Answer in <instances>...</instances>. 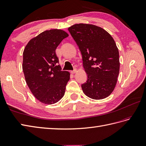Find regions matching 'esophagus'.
Listing matches in <instances>:
<instances>
[{"mask_svg":"<svg viewBox=\"0 0 146 146\" xmlns=\"http://www.w3.org/2000/svg\"><path fill=\"white\" fill-rule=\"evenodd\" d=\"M76 72H77V70L76 69L74 70L73 71H71V73H72V74H74V73H76Z\"/></svg>","mask_w":146,"mask_h":146,"instance_id":"1","label":"esophagus"}]
</instances>
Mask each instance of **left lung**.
I'll use <instances>...</instances> for the list:
<instances>
[{"label": "left lung", "instance_id": "1", "mask_svg": "<svg viewBox=\"0 0 146 146\" xmlns=\"http://www.w3.org/2000/svg\"><path fill=\"white\" fill-rule=\"evenodd\" d=\"M68 31L80 48L88 74L82 90L92 99L107 98L116 86L119 71V52L113 38L94 25L75 24Z\"/></svg>", "mask_w": 146, "mask_h": 146}]
</instances>
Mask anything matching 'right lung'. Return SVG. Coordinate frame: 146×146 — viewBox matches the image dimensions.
Here are the masks:
<instances>
[{
	"mask_svg": "<svg viewBox=\"0 0 146 146\" xmlns=\"http://www.w3.org/2000/svg\"><path fill=\"white\" fill-rule=\"evenodd\" d=\"M62 29H50L33 37L23 51L22 68L28 88L41 103H57L65 94L70 73L62 71L55 50L68 37Z\"/></svg>",
	"mask_w": 146,
	"mask_h": 146,
	"instance_id": "add662e5",
	"label": "right lung"
}]
</instances>
